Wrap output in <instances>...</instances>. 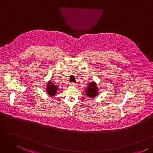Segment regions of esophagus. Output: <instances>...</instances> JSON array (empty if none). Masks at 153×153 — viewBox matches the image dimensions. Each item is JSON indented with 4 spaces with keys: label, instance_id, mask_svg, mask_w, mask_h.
Wrapping results in <instances>:
<instances>
[{
    "label": "esophagus",
    "instance_id": "34e87169",
    "mask_svg": "<svg viewBox=\"0 0 153 153\" xmlns=\"http://www.w3.org/2000/svg\"><path fill=\"white\" fill-rule=\"evenodd\" d=\"M70 85H71V86L75 87V86H76V85H77V84L74 83V82H71V83H70Z\"/></svg>",
    "mask_w": 153,
    "mask_h": 153
}]
</instances>
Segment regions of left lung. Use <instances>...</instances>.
<instances>
[{
	"label": "left lung",
	"mask_w": 153,
	"mask_h": 153,
	"mask_svg": "<svg viewBox=\"0 0 153 153\" xmlns=\"http://www.w3.org/2000/svg\"><path fill=\"white\" fill-rule=\"evenodd\" d=\"M99 89L96 83L94 81L90 82L85 91V94L87 95V97L94 99L97 97Z\"/></svg>",
	"instance_id": "obj_1"
}]
</instances>
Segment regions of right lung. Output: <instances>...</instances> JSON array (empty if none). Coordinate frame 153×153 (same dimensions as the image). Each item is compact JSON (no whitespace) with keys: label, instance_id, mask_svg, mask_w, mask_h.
Returning a JSON list of instances; mask_svg holds the SVG:
<instances>
[{"label":"right lung","instance_id":"right-lung-1","mask_svg":"<svg viewBox=\"0 0 153 153\" xmlns=\"http://www.w3.org/2000/svg\"><path fill=\"white\" fill-rule=\"evenodd\" d=\"M58 89V87L57 85L52 84L51 81H49L47 84L46 90L48 95L50 96V97H52V96H54L56 95V92H57Z\"/></svg>","mask_w":153,"mask_h":153}]
</instances>
